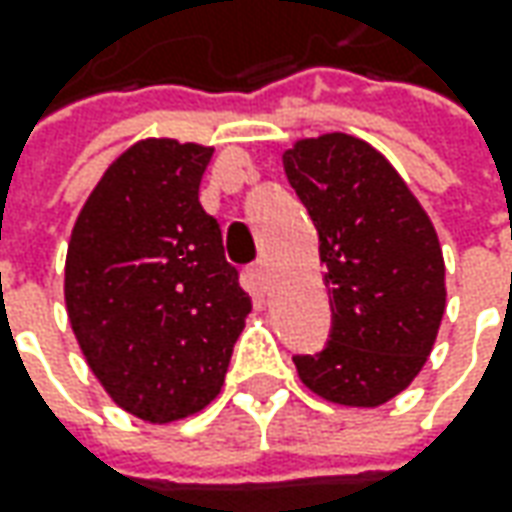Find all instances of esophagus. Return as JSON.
<instances>
[{
  "instance_id": "obj_1",
  "label": "esophagus",
  "mask_w": 512,
  "mask_h": 512,
  "mask_svg": "<svg viewBox=\"0 0 512 512\" xmlns=\"http://www.w3.org/2000/svg\"><path fill=\"white\" fill-rule=\"evenodd\" d=\"M249 277L255 280L257 289H266L269 286V263H266V257H257L255 263L249 266Z\"/></svg>"
}]
</instances>
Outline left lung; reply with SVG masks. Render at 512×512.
I'll list each match as a JSON object with an SVG mask.
<instances>
[{
  "instance_id": "left-lung-1",
  "label": "left lung",
  "mask_w": 512,
  "mask_h": 512,
  "mask_svg": "<svg viewBox=\"0 0 512 512\" xmlns=\"http://www.w3.org/2000/svg\"><path fill=\"white\" fill-rule=\"evenodd\" d=\"M283 169L320 235L331 340L294 357L303 385L345 408H377L428 362L445 314V260L428 212L388 158L326 133L283 152Z\"/></svg>"
}]
</instances>
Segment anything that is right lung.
I'll return each instance as SVG.
<instances>
[{
  "mask_svg": "<svg viewBox=\"0 0 512 512\" xmlns=\"http://www.w3.org/2000/svg\"><path fill=\"white\" fill-rule=\"evenodd\" d=\"M212 147L144 138L81 206L64 260V303L81 354L118 408L152 425L221 394L252 311L221 226L198 201Z\"/></svg>",
  "mask_w": 512,
  "mask_h": 512,
  "instance_id": "right-lung-1",
  "label": "right lung"
}]
</instances>
